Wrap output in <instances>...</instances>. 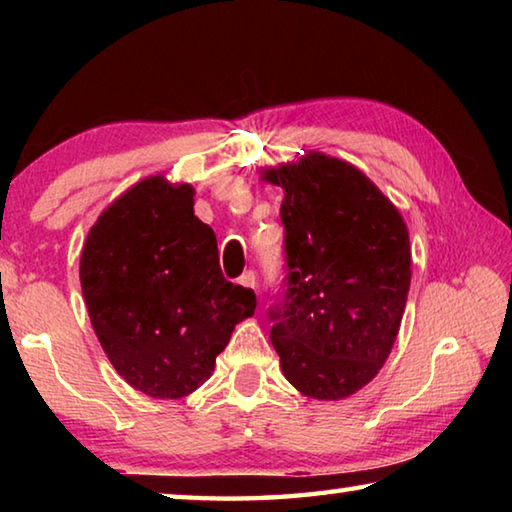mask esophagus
I'll return each instance as SVG.
<instances>
[{
	"mask_svg": "<svg viewBox=\"0 0 512 512\" xmlns=\"http://www.w3.org/2000/svg\"><path fill=\"white\" fill-rule=\"evenodd\" d=\"M239 284H241V287H246V289H257V275L253 271H246L244 275L239 277Z\"/></svg>",
	"mask_w": 512,
	"mask_h": 512,
	"instance_id": "obj_1",
	"label": "esophagus"
}]
</instances>
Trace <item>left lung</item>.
I'll return each mask as SVG.
<instances>
[{
	"instance_id": "obj_1",
	"label": "left lung",
	"mask_w": 512,
	"mask_h": 512,
	"mask_svg": "<svg viewBox=\"0 0 512 512\" xmlns=\"http://www.w3.org/2000/svg\"><path fill=\"white\" fill-rule=\"evenodd\" d=\"M284 189L287 293L271 343L291 386L336 402L377 377L400 332L411 284L409 230L354 164L307 151L262 167Z\"/></svg>"
}]
</instances>
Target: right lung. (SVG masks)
<instances>
[{
  "instance_id": "right-lung-1",
  "label": "right lung",
  "mask_w": 512,
  "mask_h": 512,
  "mask_svg": "<svg viewBox=\"0 0 512 512\" xmlns=\"http://www.w3.org/2000/svg\"><path fill=\"white\" fill-rule=\"evenodd\" d=\"M194 187L155 173L99 214L81 253L90 323L112 368L155 400H180L210 379L232 329L257 298L223 277Z\"/></svg>"
}]
</instances>
